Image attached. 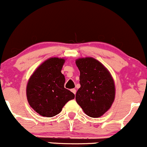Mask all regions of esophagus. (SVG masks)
I'll return each instance as SVG.
<instances>
[{"label": "esophagus", "mask_w": 147, "mask_h": 147, "mask_svg": "<svg viewBox=\"0 0 147 147\" xmlns=\"http://www.w3.org/2000/svg\"><path fill=\"white\" fill-rule=\"evenodd\" d=\"M71 92H72V93H73V94H75H75H76V92H77V91H76L75 89H72V90H71Z\"/></svg>", "instance_id": "34e87169"}]
</instances>
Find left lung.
<instances>
[{
    "label": "left lung",
    "instance_id": "1",
    "mask_svg": "<svg viewBox=\"0 0 147 147\" xmlns=\"http://www.w3.org/2000/svg\"><path fill=\"white\" fill-rule=\"evenodd\" d=\"M75 63L80 71L81 84L76 101L89 117H100L110 109L115 100L114 79L109 70L94 57L78 58Z\"/></svg>",
    "mask_w": 147,
    "mask_h": 147
}]
</instances>
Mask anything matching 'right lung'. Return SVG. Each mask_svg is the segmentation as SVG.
<instances>
[{"instance_id": "add662e5", "label": "right lung", "mask_w": 147, "mask_h": 147, "mask_svg": "<svg viewBox=\"0 0 147 147\" xmlns=\"http://www.w3.org/2000/svg\"><path fill=\"white\" fill-rule=\"evenodd\" d=\"M64 62V58L50 57L36 68L28 81V102L42 117L55 116L75 98L73 93L64 88L65 77L61 72Z\"/></svg>"}]
</instances>
